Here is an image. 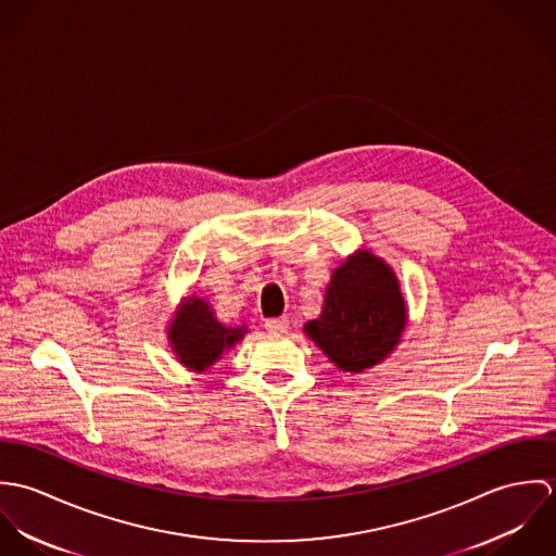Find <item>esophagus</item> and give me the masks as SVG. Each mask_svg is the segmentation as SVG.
<instances>
[{"instance_id":"34e87169","label":"esophagus","mask_w":556,"mask_h":556,"mask_svg":"<svg viewBox=\"0 0 556 556\" xmlns=\"http://www.w3.org/2000/svg\"><path fill=\"white\" fill-rule=\"evenodd\" d=\"M265 329H267L269 333H287V329H289V318H269V320H265Z\"/></svg>"}]
</instances>
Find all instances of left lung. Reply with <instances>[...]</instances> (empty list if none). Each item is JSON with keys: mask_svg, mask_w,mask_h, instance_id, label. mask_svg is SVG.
<instances>
[{"mask_svg": "<svg viewBox=\"0 0 556 556\" xmlns=\"http://www.w3.org/2000/svg\"><path fill=\"white\" fill-rule=\"evenodd\" d=\"M408 323L394 267L368 248H357L331 271L320 315L306 336L342 372L359 375L386 362Z\"/></svg>", "mask_w": 556, "mask_h": 556, "instance_id": "obj_1", "label": "left lung"}]
</instances>
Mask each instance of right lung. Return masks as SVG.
I'll return each instance as SVG.
<instances>
[{"instance_id":"right-lung-1","label":"right lung","mask_w":556,"mask_h":556,"mask_svg":"<svg viewBox=\"0 0 556 556\" xmlns=\"http://www.w3.org/2000/svg\"><path fill=\"white\" fill-rule=\"evenodd\" d=\"M245 333L248 325L223 323L212 304L194 293L184 298L166 327L175 359L192 372L210 370Z\"/></svg>"}]
</instances>
